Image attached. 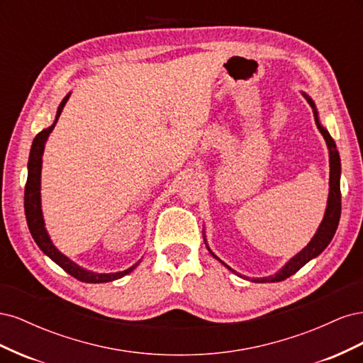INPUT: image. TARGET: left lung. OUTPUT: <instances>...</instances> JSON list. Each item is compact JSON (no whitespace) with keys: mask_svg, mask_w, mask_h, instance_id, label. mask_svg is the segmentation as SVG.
I'll list each match as a JSON object with an SVG mask.
<instances>
[{"mask_svg":"<svg viewBox=\"0 0 363 363\" xmlns=\"http://www.w3.org/2000/svg\"><path fill=\"white\" fill-rule=\"evenodd\" d=\"M301 95L306 98L307 103H309L311 107L313 108L316 125H318V128H320L321 135L324 136V140H325L327 148H328L330 179H328V199H327L325 212H324V218H323L320 227H318L316 233L311 239V242L307 244L300 252H296V255L292 259H289L286 263H284V265L276 274H272V276H267V277L251 279V281H255V283H274V281H281V280H286L288 277H291L292 274H295L300 268H303L307 262H311L312 259H315L316 256L321 255V252L327 248V245L332 242V239L336 233L337 224H339V218H340V157H339V152L336 150V144H335V140L332 139L330 133H328L327 128L321 124L320 115H318V108H316L313 100L306 92H301ZM203 238H204V244H206L208 252H211V255L216 260L221 262L227 269L235 272L236 276L248 280L247 276H240L239 272H236L233 268H230L227 263H224L221 259H219L215 255V252L211 250V247H208V244H207L204 232H203Z\"/></svg>","mask_w":363,"mask_h":363,"instance_id":"1","label":"left lung"}]
</instances>
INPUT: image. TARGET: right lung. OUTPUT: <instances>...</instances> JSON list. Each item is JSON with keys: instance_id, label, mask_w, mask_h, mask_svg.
I'll return each instance as SVG.
<instances>
[{"instance_id": "obj_1", "label": "right lung", "mask_w": 363, "mask_h": 363, "mask_svg": "<svg viewBox=\"0 0 363 363\" xmlns=\"http://www.w3.org/2000/svg\"><path fill=\"white\" fill-rule=\"evenodd\" d=\"M69 96H71V92L65 96L62 103L59 104L54 123L48 128H43L31 144L30 157H28V175H27V183H26V192H24L26 218H27L30 233H31L33 239H35L38 247L43 251V255H47L54 263H57L62 269L71 274V276L75 277L77 280L84 281V283H107V281H113V280H118L121 277L127 276L128 272H131L139 265L140 260H138L135 265H131L130 268H127L124 271H118V272H95L91 269H86V268L80 267L79 263L71 260L68 256H65L62 251L57 250V247L52 244V240L48 235V230L45 227V221H43L42 200H40L42 156H43V150H45L48 136L54 130V127H56L57 119L63 111L65 104H67V101L69 100Z\"/></svg>"}]
</instances>
